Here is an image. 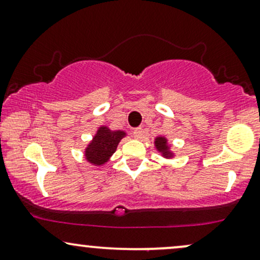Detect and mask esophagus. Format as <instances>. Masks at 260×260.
<instances>
[{
    "label": "esophagus",
    "instance_id": "34e87169",
    "mask_svg": "<svg viewBox=\"0 0 260 260\" xmlns=\"http://www.w3.org/2000/svg\"><path fill=\"white\" fill-rule=\"evenodd\" d=\"M133 137L136 139H140L143 137V128L138 127V128H134L133 129Z\"/></svg>",
    "mask_w": 260,
    "mask_h": 260
}]
</instances>
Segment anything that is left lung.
<instances>
[{"label": "left lung", "mask_w": 260, "mask_h": 260, "mask_svg": "<svg viewBox=\"0 0 260 260\" xmlns=\"http://www.w3.org/2000/svg\"><path fill=\"white\" fill-rule=\"evenodd\" d=\"M155 146L158 151L162 152V155H164L165 157L168 158L173 156L172 151H170V146H168L167 139H166L165 137H157V138L155 139Z\"/></svg>", "instance_id": "obj_1"}]
</instances>
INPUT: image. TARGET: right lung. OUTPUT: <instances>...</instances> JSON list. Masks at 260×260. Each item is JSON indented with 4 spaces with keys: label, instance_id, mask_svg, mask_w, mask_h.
I'll use <instances>...</instances> for the list:
<instances>
[{
    "label": "right lung",
    "instance_id": "obj_1",
    "mask_svg": "<svg viewBox=\"0 0 260 260\" xmlns=\"http://www.w3.org/2000/svg\"><path fill=\"white\" fill-rule=\"evenodd\" d=\"M126 136L122 131H111L108 127H99L92 142L86 148L87 161L90 164L100 166L109 161L110 156L116 151L120 140Z\"/></svg>",
    "mask_w": 260,
    "mask_h": 260
}]
</instances>
